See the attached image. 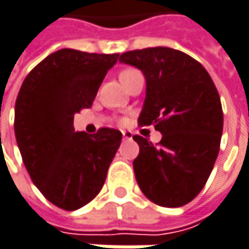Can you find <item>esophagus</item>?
<instances>
[{"label":"esophagus","mask_w":249,"mask_h":249,"mask_svg":"<svg viewBox=\"0 0 249 249\" xmlns=\"http://www.w3.org/2000/svg\"><path fill=\"white\" fill-rule=\"evenodd\" d=\"M123 137H124V139H132V134L128 131H123Z\"/></svg>","instance_id":"34e87169"}]
</instances>
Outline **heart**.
Here are the masks:
<instances>
[{
  "label": "heart",
  "mask_w": 249,
  "mask_h": 249,
  "mask_svg": "<svg viewBox=\"0 0 249 249\" xmlns=\"http://www.w3.org/2000/svg\"><path fill=\"white\" fill-rule=\"evenodd\" d=\"M131 71H135L134 69H128V70H124L123 73H121V77H124L125 74H128V73H131Z\"/></svg>",
  "instance_id": "obj_1"
}]
</instances>
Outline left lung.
I'll return each mask as SVG.
<instances>
[{"label": "left lung", "instance_id": "1", "mask_svg": "<svg viewBox=\"0 0 249 249\" xmlns=\"http://www.w3.org/2000/svg\"><path fill=\"white\" fill-rule=\"evenodd\" d=\"M120 62L142 71L146 81L139 125L162 134L159 146L135 135L134 160L142 193L162 207H182L204 187L220 151L223 110L207 70L170 48L125 52Z\"/></svg>", "mask_w": 249, "mask_h": 249}]
</instances>
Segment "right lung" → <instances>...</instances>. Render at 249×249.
Masks as SVG:
<instances>
[{"label": "right lung", "mask_w": 249, "mask_h": 249, "mask_svg": "<svg viewBox=\"0 0 249 249\" xmlns=\"http://www.w3.org/2000/svg\"><path fill=\"white\" fill-rule=\"evenodd\" d=\"M118 53L60 49L23 80L15 103V138L40 193L63 210H77L100 193L123 134L101 128L76 132L74 114L90 108Z\"/></svg>", "instance_id": "1"}]
</instances>
